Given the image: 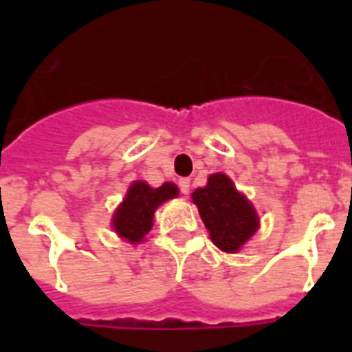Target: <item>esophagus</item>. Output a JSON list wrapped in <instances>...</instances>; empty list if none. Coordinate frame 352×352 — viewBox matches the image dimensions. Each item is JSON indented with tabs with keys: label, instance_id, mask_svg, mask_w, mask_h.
<instances>
[{
	"label": "esophagus",
	"instance_id": "obj_1",
	"mask_svg": "<svg viewBox=\"0 0 352 352\" xmlns=\"http://www.w3.org/2000/svg\"><path fill=\"white\" fill-rule=\"evenodd\" d=\"M179 190H181V193L188 195L190 193V179H181L179 181Z\"/></svg>",
	"mask_w": 352,
	"mask_h": 352
}]
</instances>
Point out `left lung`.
Segmentation results:
<instances>
[{"label":"left lung","instance_id":"left-lung-1","mask_svg":"<svg viewBox=\"0 0 352 352\" xmlns=\"http://www.w3.org/2000/svg\"><path fill=\"white\" fill-rule=\"evenodd\" d=\"M210 239L223 252H235L257 230V215L225 173L208 177V184L192 193Z\"/></svg>","mask_w":352,"mask_h":352}]
</instances>
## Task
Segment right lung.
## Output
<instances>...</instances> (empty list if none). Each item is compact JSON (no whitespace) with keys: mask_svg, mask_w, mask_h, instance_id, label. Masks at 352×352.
I'll list each match as a JSON object with an SVG mask.
<instances>
[{"mask_svg":"<svg viewBox=\"0 0 352 352\" xmlns=\"http://www.w3.org/2000/svg\"><path fill=\"white\" fill-rule=\"evenodd\" d=\"M175 184L164 182L160 188H151L146 182H133L124 203L118 206L113 217V226L118 235L129 243H140L153 226V214L159 204L177 197Z\"/></svg>","mask_w":352,"mask_h":352,"instance_id":"1","label":"right lung"}]
</instances>
